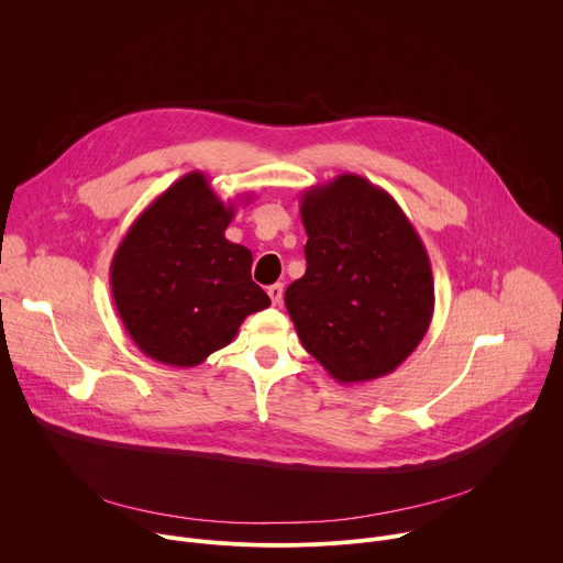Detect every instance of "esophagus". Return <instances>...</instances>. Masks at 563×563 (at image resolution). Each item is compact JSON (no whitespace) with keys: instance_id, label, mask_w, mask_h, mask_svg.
<instances>
[{"instance_id":"obj_1","label":"esophagus","mask_w":563,"mask_h":563,"mask_svg":"<svg viewBox=\"0 0 563 563\" xmlns=\"http://www.w3.org/2000/svg\"><path fill=\"white\" fill-rule=\"evenodd\" d=\"M267 294H269L272 302L278 307V305L283 302V283H276V285H272V287L267 289Z\"/></svg>"}]
</instances>
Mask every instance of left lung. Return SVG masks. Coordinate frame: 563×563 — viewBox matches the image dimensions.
Returning a JSON list of instances; mask_svg holds the SVG:
<instances>
[{
	"mask_svg": "<svg viewBox=\"0 0 563 563\" xmlns=\"http://www.w3.org/2000/svg\"><path fill=\"white\" fill-rule=\"evenodd\" d=\"M305 276L285 291L302 347L343 385L394 372L434 313L428 252L396 200L341 174L300 196Z\"/></svg>",
	"mask_w": 563,
	"mask_h": 563,
	"instance_id": "obj_1",
	"label": "left lung"
}]
</instances>
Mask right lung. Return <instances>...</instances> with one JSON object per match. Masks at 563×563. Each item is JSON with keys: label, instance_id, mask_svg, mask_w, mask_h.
Wrapping results in <instances>:
<instances>
[{"label": "right lung", "instance_id": "1", "mask_svg": "<svg viewBox=\"0 0 563 563\" xmlns=\"http://www.w3.org/2000/svg\"><path fill=\"white\" fill-rule=\"evenodd\" d=\"M233 216L235 202H222L207 176L191 172L122 238L111 294L124 330L148 358L196 367L229 345L250 313L272 305L252 280V252L224 238Z\"/></svg>", "mask_w": 563, "mask_h": 563}]
</instances>
